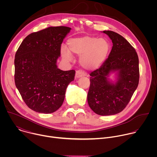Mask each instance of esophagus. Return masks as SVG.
<instances>
[{
	"mask_svg": "<svg viewBox=\"0 0 157 157\" xmlns=\"http://www.w3.org/2000/svg\"><path fill=\"white\" fill-rule=\"evenodd\" d=\"M84 76V73L83 72H82L80 70H78V71H76V75H75V79H78V78H80L82 76Z\"/></svg>",
	"mask_w": 157,
	"mask_h": 157,
	"instance_id": "1",
	"label": "esophagus"
}]
</instances>
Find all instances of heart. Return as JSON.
I'll return each instance as SVG.
<instances>
[{
	"label": "heart",
	"mask_w": 157,
	"mask_h": 157,
	"mask_svg": "<svg viewBox=\"0 0 157 157\" xmlns=\"http://www.w3.org/2000/svg\"><path fill=\"white\" fill-rule=\"evenodd\" d=\"M68 48L61 47V54L66 61L73 59V53L80 56L79 62L84 68L94 70L98 68L105 60L110 44L105 38H99L94 36H84L71 38L68 41Z\"/></svg>",
	"instance_id": "obj_1"
}]
</instances>
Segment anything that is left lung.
I'll return each instance as SVG.
<instances>
[{
	"mask_svg": "<svg viewBox=\"0 0 157 157\" xmlns=\"http://www.w3.org/2000/svg\"><path fill=\"white\" fill-rule=\"evenodd\" d=\"M113 43L111 52L99 69L90 73L87 102L90 108L100 116L118 114L128 104L139 81L137 53L122 36L113 31H103ZM117 71L114 83L107 78Z\"/></svg>",
	"mask_w": 157,
	"mask_h": 157,
	"instance_id": "obj_1",
	"label": "left lung"
}]
</instances>
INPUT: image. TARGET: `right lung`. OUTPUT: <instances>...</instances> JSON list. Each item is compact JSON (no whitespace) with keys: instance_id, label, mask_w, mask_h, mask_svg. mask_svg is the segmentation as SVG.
Returning a JSON list of instances; mask_svg holds the SVG:
<instances>
[{"instance_id":"right-lung-1","label":"right lung","mask_w":157,"mask_h":157,"mask_svg":"<svg viewBox=\"0 0 157 157\" xmlns=\"http://www.w3.org/2000/svg\"><path fill=\"white\" fill-rule=\"evenodd\" d=\"M71 29L50 27L29 35L15 56V83L26 105L39 113L50 114L63 104L75 71H62L56 61L61 45Z\"/></svg>"}]
</instances>
